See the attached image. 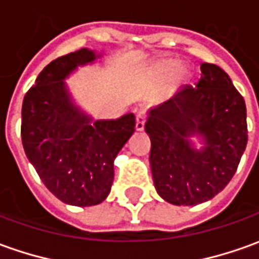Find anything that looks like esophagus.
<instances>
[{
	"instance_id": "esophagus-1",
	"label": "esophagus",
	"mask_w": 259,
	"mask_h": 259,
	"mask_svg": "<svg viewBox=\"0 0 259 259\" xmlns=\"http://www.w3.org/2000/svg\"><path fill=\"white\" fill-rule=\"evenodd\" d=\"M144 123H146V115L143 112H139L136 115V130L142 132L144 129Z\"/></svg>"
}]
</instances>
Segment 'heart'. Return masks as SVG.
Masks as SVG:
<instances>
[{"mask_svg":"<svg viewBox=\"0 0 259 259\" xmlns=\"http://www.w3.org/2000/svg\"><path fill=\"white\" fill-rule=\"evenodd\" d=\"M181 67V63L174 58H166L157 62L149 72V79L152 83H161L173 76L174 83H180L187 78V70Z\"/></svg>","mask_w":259,"mask_h":259,"instance_id":"obj_1","label":"heart"}]
</instances>
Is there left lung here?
Returning <instances> with one entry per match:
<instances>
[{
    "mask_svg": "<svg viewBox=\"0 0 259 259\" xmlns=\"http://www.w3.org/2000/svg\"><path fill=\"white\" fill-rule=\"evenodd\" d=\"M150 166L159 196L176 205L208 201L233 179L247 147V107L230 76L201 63V79L149 110ZM201 136L196 151L191 136Z\"/></svg>",
    "mask_w": 259,
    "mask_h": 259,
    "instance_id": "8db88e82",
    "label": "left lung"
}]
</instances>
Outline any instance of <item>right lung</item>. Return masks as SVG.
Segmentation results:
<instances>
[{"mask_svg": "<svg viewBox=\"0 0 259 259\" xmlns=\"http://www.w3.org/2000/svg\"><path fill=\"white\" fill-rule=\"evenodd\" d=\"M95 59V52L86 48L56 58L22 102L21 137L26 157L54 196L76 207L96 205L109 196L113 161L136 126L133 113L93 120L72 103L63 79Z\"/></svg>", "mask_w": 259, "mask_h": 259, "instance_id": "right-lung-1", "label": "right lung"}]
</instances>
